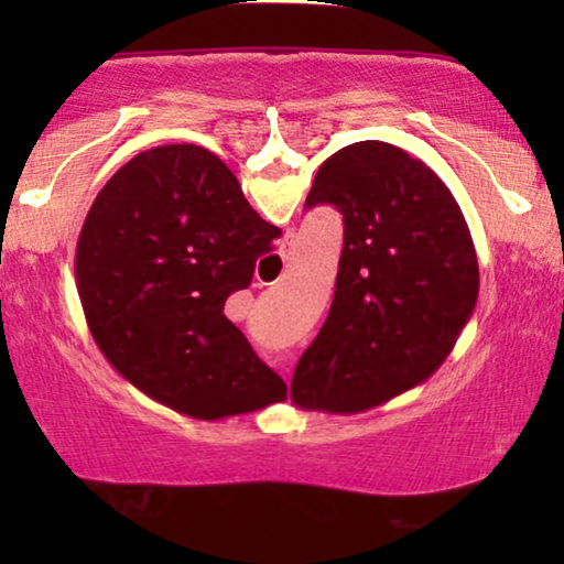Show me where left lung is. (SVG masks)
<instances>
[{
	"label": "left lung",
	"instance_id": "1",
	"mask_svg": "<svg viewBox=\"0 0 564 564\" xmlns=\"http://www.w3.org/2000/svg\"><path fill=\"white\" fill-rule=\"evenodd\" d=\"M305 205L344 215V249L328 318L292 375V403L369 411L426 382L473 318V236L449 187L382 141L323 161Z\"/></svg>",
	"mask_w": 564,
	"mask_h": 564
}]
</instances>
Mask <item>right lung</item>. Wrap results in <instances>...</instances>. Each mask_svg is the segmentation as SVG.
Segmentation results:
<instances>
[{"mask_svg": "<svg viewBox=\"0 0 564 564\" xmlns=\"http://www.w3.org/2000/svg\"><path fill=\"white\" fill-rule=\"evenodd\" d=\"M280 228L203 145L141 151L99 189L76 243L84 318L130 384L199 421L280 403L288 384L226 318Z\"/></svg>", "mask_w": 564, "mask_h": 564, "instance_id": "obj_1", "label": "right lung"}]
</instances>
